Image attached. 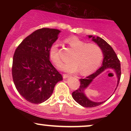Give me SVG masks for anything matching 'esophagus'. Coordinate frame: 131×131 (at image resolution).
Here are the masks:
<instances>
[{
    "mask_svg": "<svg viewBox=\"0 0 131 131\" xmlns=\"http://www.w3.org/2000/svg\"><path fill=\"white\" fill-rule=\"evenodd\" d=\"M70 75L67 74H63V78L64 79H66V78L70 77Z\"/></svg>",
    "mask_w": 131,
    "mask_h": 131,
    "instance_id": "1",
    "label": "esophagus"
}]
</instances>
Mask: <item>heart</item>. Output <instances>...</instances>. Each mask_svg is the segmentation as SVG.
<instances>
[{
    "label": "heart",
    "instance_id": "1",
    "mask_svg": "<svg viewBox=\"0 0 131 131\" xmlns=\"http://www.w3.org/2000/svg\"><path fill=\"white\" fill-rule=\"evenodd\" d=\"M67 42L74 52L71 56V61L63 64L60 67L61 70L71 73L80 70L81 74L86 75L98 68L103 58V52L100 46L94 43H88L75 36L67 39ZM49 57L57 67L61 64V58L58 42L53 43L51 46Z\"/></svg>",
    "mask_w": 131,
    "mask_h": 131
}]
</instances>
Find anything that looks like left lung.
<instances>
[{"instance_id": "1", "label": "left lung", "mask_w": 131, "mask_h": 131, "mask_svg": "<svg viewBox=\"0 0 131 131\" xmlns=\"http://www.w3.org/2000/svg\"><path fill=\"white\" fill-rule=\"evenodd\" d=\"M89 38H92V40L97 43V45L100 47L103 54V60L102 63V66L98 70L96 71L94 73L92 74L85 78V79H80V85L77 90L72 93V97L77 103L81 106L86 108H92L99 106V105L104 103V102H95L90 100L88 97L85 95L84 90L91 83L92 81L95 78L97 77L99 74L104 71L105 70L112 69L115 71L118 78V84L117 87L119 84L120 78H121V64L120 61L118 59L116 54L113 50V48L110 45L103 40V39L99 37H95L92 36H89Z\"/></svg>"}]
</instances>
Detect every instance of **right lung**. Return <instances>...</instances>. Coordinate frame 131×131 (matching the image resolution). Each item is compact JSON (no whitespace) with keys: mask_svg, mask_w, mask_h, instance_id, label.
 <instances>
[{"mask_svg":"<svg viewBox=\"0 0 131 131\" xmlns=\"http://www.w3.org/2000/svg\"><path fill=\"white\" fill-rule=\"evenodd\" d=\"M60 31L42 28L27 36L13 58L12 77L19 94L27 101L39 104L50 98L54 87L63 80L50 61L49 50Z\"/></svg>","mask_w":131,"mask_h":131,"instance_id":"add662e5","label":"right lung"}]
</instances>
